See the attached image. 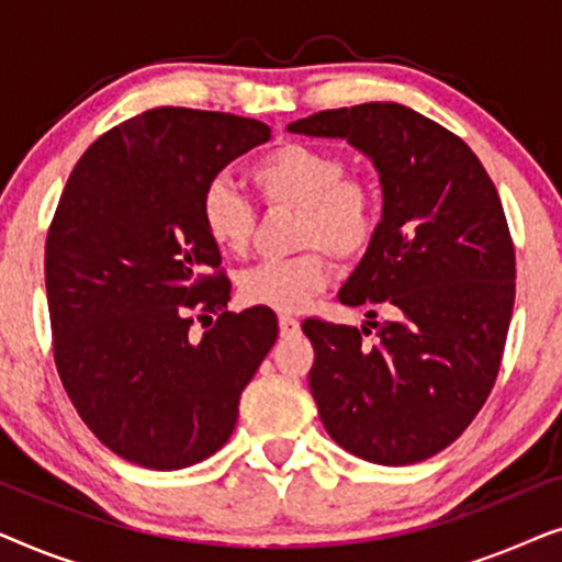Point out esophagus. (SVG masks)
Instances as JSON below:
<instances>
[{
	"instance_id": "34e87169",
	"label": "esophagus",
	"mask_w": 562,
	"mask_h": 562,
	"mask_svg": "<svg viewBox=\"0 0 562 562\" xmlns=\"http://www.w3.org/2000/svg\"><path fill=\"white\" fill-rule=\"evenodd\" d=\"M279 329H281V337H291L299 333V319L289 317V314H281L279 317Z\"/></svg>"
}]
</instances>
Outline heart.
Instances as JSON below:
<instances>
[{
  "label": "heart",
  "mask_w": 562,
  "mask_h": 562,
  "mask_svg": "<svg viewBox=\"0 0 562 562\" xmlns=\"http://www.w3.org/2000/svg\"><path fill=\"white\" fill-rule=\"evenodd\" d=\"M345 158L325 145L286 140L250 166V183L268 206L296 210L294 243L302 252L263 260L237 276L250 306L296 312L327 286L333 258L358 260L381 225V191L366 173L345 171ZM199 220L214 248L243 256L256 233V210L225 179L206 183Z\"/></svg>",
  "instance_id": "obj_1"
}]
</instances>
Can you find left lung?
Returning <instances> with one entry per match:
<instances>
[{
	"label": "left lung",
	"instance_id": "left-lung-1",
	"mask_svg": "<svg viewBox=\"0 0 562 562\" xmlns=\"http://www.w3.org/2000/svg\"><path fill=\"white\" fill-rule=\"evenodd\" d=\"M289 130L345 137L383 187L379 235L337 299L391 319L302 325L322 425L371 463H419L463 435L502 366L517 286L502 199L456 133L404 104L325 110ZM371 326L380 333L368 344Z\"/></svg>",
	"mask_w": 562,
	"mask_h": 562
}]
</instances>
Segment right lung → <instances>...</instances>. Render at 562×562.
Segmentation results:
<instances>
[{
  "label": "right lung",
  "instance_id": "right-lung-1",
  "mask_svg": "<svg viewBox=\"0 0 562 562\" xmlns=\"http://www.w3.org/2000/svg\"><path fill=\"white\" fill-rule=\"evenodd\" d=\"M268 137L250 117L158 106L106 130L68 176L45 240L53 358L79 417L130 463L176 471L217 452L279 337L268 306L225 310L199 220L206 183Z\"/></svg>",
  "mask_w": 562,
  "mask_h": 562
}]
</instances>
